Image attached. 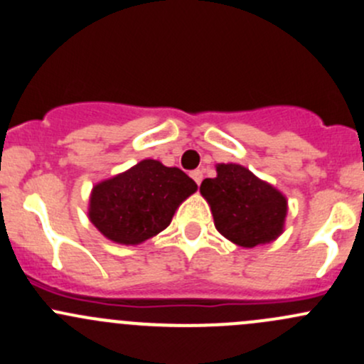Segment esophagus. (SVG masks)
<instances>
[{
	"instance_id": "34e87169",
	"label": "esophagus",
	"mask_w": 364,
	"mask_h": 364,
	"mask_svg": "<svg viewBox=\"0 0 364 364\" xmlns=\"http://www.w3.org/2000/svg\"><path fill=\"white\" fill-rule=\"evenodd\" d=\"M190 176H192L193 181L197 183V185H200V183H202V178H204V172H202L200 169H195V171L190 172Z\"/></svg>"
}]
</instances>
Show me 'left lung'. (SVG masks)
<instances>
[{"instance_id":"1","label":"left lung","mask_w":364,"mask_h":364,"mask_svg":"<svg viewBox=\"0 0 364 364\" xmlns=\"http://www.w3.org/2000/svg\"><path fill=\"white\" fill-rule=\"evenodd\" d=\"M216 172L202 181L200 193L211 205L218 232L242 247L277 239L288 211L284 195L237 164H220Z\"/></svg>"}]
</instances>
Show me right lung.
<instances>
[{
	"mask_svg": "<svg viewBox=\"0 0 364 364\" xmlns=\"http://www.w3.org/2000/svg\"><path fill=\"white\" fill-rule=\"evenodd\" d=\"M197 185L178 167L143 160L132 169L94 186L89 218L118 244H139L169 227L178 205Z\"/></svg>",
	"mask_w": 364,
	"mask_h": 364,
	"instance_id": "right-lung-1",
	"label": "right lung"
}]
</instances>
